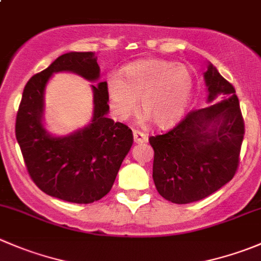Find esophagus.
<instances>
[{
	"instance_id": "34e87169",
	"label": "esophagus",
	"mask_w": 261,
	"mask_h": 261,
	"mask_svg": "<svg viewBox=\"0 0 261 261\" xmlns=\"http://www.w3.org/2000/svg\"><path fill=\"white\" fill-rule=\"evenodd\" d=\"M133 134H134V141H135L136 144H143L148 140V138H146L145 134L141 133V131L134 130Z\"/></svg>"
}]
</instances>
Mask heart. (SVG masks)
Segmentation results:
<instances>
[{
  "instance_id": "obj_1",
  "label": "heart",
  "mask_w": 261,
  "mask_h": 261,
  "mask_svg": "<svg viewBox=\"0 0 261 261\" xmlns=\"http://www.w3.org/2000/svg\"><path fill=\"white\" fill-rule=\"evenodd\" d=\"M195 76L182 63L164 60H144L122 70V77L112 74L107 90L113 113L127 120L138 110V99L144 111L143 120L168 127L181 120L191 102Z\"/></svg>"
}]
</instances>
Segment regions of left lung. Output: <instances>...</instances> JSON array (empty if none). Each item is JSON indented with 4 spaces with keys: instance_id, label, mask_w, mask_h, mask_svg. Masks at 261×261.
<instances>
[{
    "instance_id": "left-lung-1",
    "label": "left lung",
    "mask_w": 261,
    "mask_h": 261,
    "mask_svg": "<svg viewBox=\"0 0 261 261\" xmlns=\"http://www.w3.org/2000/svg\"><path fill=\"white\" fill-rule=\"evenodd\" d=\"M208 107L190 112L176 127L149 138L153 179L166 200L189 204L206 198L232 179L244 140V120L234 88L206 63Z\"/></svg>"
}]
</instances>
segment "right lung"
<instances>
[{
    "label": "right lung",
    "instance_id": "add662e5",
    "mask_svg": "<svg viewBox=\"0 0 261 261\" xmlns=\"http://www.w3.org/2000/svg\"><path fill=\"white\" fill-rule=\"evenodd\" d=\"M57 72L97 83L91 86L92 118L67 136H53L45 127V89ZM99 77L94 52L65 53L28 82L16 116V140L30 177L43 192L69 203L90 204L107 195L133 146V131L108 118L107 82Z\"/></svg>",
    "mask_w": 261,
    "mask_h": 261
}]
</instances>
